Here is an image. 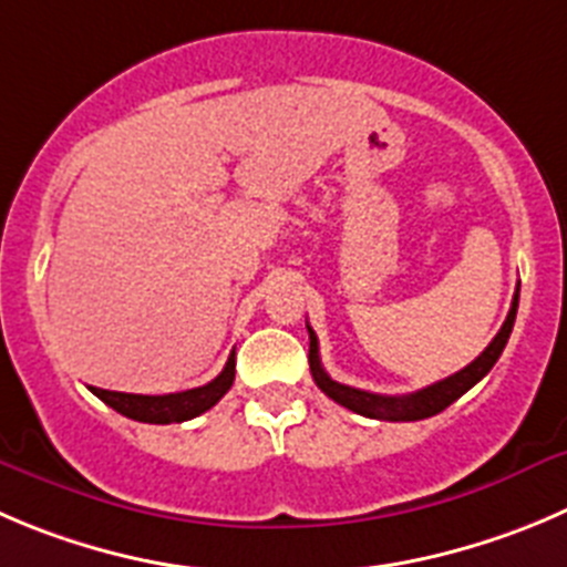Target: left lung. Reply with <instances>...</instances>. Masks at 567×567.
I'll list each match as a JSON object with an SVG mask.
<instances>
[{
  "label": "left lung",
  "instance_id": "8db88e82",
  "mask_svg": "<svg viewBox=\"0 0 567 567\" xmlns=\"http://www.w3.org/2000/svg\"><path fill=\"white\" fill-rule=\"evenodd\" d=\"M517 300H520V284H517V289H515L512 309H509V315H506L504 326H501V331L495 333V339L487 344V348H484V353L478 355V359H473L465 370H460V373L436 381V384L425 386V390L412 392V395H375V392L355 390V386L333 381L320 364V348H317L320 342H317V333L311 331V326H306L309 328V368H311V375H315V384L320 386V390L326 392L331 401H337L339 406L350 409V412H355V414H364V417L390 420V423L434 417V414H440L442 409H449L456 398L465 395L473 384H478V381H482L484 375L493 370V364L498 361V355L504 353L506 339H509V333H512V326H515Z\"/></svg>",
  "mask_w": 567,
  "mask_h": 567
}]
</instances>
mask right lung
I'll list each match as a JSON object with an SVG mask.
<instances>
[{
    "instance_id": "obj_1",
    "label": "right lung",
    "mask_w": 567,
    "mask_h": 567,
    "mask_svg": "<svg viewBox=\"0 0 567 567\" xmlns=\"http://www.w3.org/2000/svg\"><path fill=\"white\" fill-rule=\"evenodd\" d=\"M236 375V353H230L228 364H225L223 373L214 381H208L206 386H194L186 392H169V395H131V392H111L100 390V386H91L100 401H105L107 406L116 409L118 414L125 417L138 420V423H183V420H192L197 414L208 412L214 403H219V398L230 390Z\"/></svg>"
}]
</instances>
